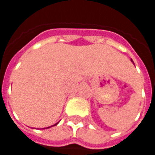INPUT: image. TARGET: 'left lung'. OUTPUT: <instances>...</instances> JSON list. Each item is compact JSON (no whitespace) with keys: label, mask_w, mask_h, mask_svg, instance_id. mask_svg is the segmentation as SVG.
I'll list each match as a JSON object with an SVG mask.
<instances>
[{"label":"left lung","mask_w":155,"mask_h":155,"mask_svg":"<svg viewBox=\"0 0 155 155\" xmlns=\"http://www.w3.org/2000/svg\"><path fill=\"white\" fill-rule=\"evenodd\" d=\"M130 61H131V63H133V61H132V60H130ZM133 64H134V63H133Z\"/></svg>","instance_id":"8db88e82"}]
</instances>
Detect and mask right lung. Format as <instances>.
<instances>
[{"mask_svg":"<svg viewBox=\"0 0 155 155\" xmlns=\"http://www.w3.org/2000/svg\"><path fill=\"white\" fill-rule=\"evenodd\" d=\"M58 123H56L55 125H53V126H57V125H58ZM48 126V127H47V128H50V127H51V126ZM42 129H45V128H42Z\"/></svg>","mask_w":155,"mask_h":155,"instance_id":"obj_1","label":"right lung"}]
</instances>
